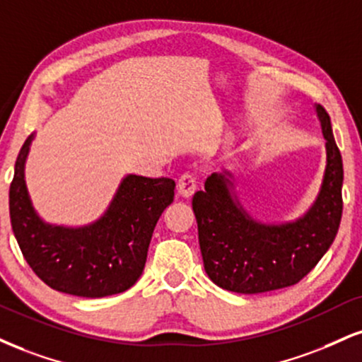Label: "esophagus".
<instances>
[{
  "instance_id": "1",
  "label": "esophagus",
  "mask_w": 362,
  "mask_h": 362,
  "mask_svg": "<svg viewBox=\"0 0 362 362\" xmlns=\"http://www.w3.org/2000/svg\"><path fill=\"white\" fill-rule=\"evenodd\" d=\"M197 187H199V182L194 173H184V175L178 178L177 182V190L182 197H190V195L197 190Z\"/></svg>"
}]
</instances>
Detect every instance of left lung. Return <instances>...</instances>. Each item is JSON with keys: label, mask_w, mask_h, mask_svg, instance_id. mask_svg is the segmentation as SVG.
<instances>
[{"label": "left lung", "mask_w": 362, "mask_h": 362, "mask_svg": "<svg viewBox=\"0 0 362 362\" xmlns=\"http://www.w3.org/2000/svg\"><path fill=\"white\" fill-rule=\"evenodd\" d=\"M327 165L312 207L293 223L263 224L247 214L233 194V173H212L194 194L204 268L221 288L264 293L298 283L334 243L342 217V156L327 111L317 104Z\"/></svg>", "instance_id": "obj_1"}]
</instances>
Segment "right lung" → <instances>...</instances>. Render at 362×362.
<instances>
[{
  "mask_svg": "<svg viewBox=\"0 0 362 362\" xmlns=\"http://www.w3.org/2000/svg\"><path fill=\"white\" fill-rule=\"evenodd\" d=\"M32 136L21 146L10 185L13 234L25 259L43 283L62 293L101 298L123 293L141 276L151 234L173 202L172 178L126 175L98 221L65 228L42 221L25 184Z\"/></svg>",
  "mask_w": 362,
  "mask_h": 362,
  "instance_id": "obj_1",
  "label": "right lung"
}]
</instances>
